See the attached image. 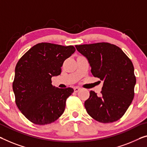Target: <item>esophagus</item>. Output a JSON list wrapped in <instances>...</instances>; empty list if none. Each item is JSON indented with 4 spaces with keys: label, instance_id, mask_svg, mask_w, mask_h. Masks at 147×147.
Segmentation results:
<instances>
[{
    "label": "esophagus",
    "instance_id": "obj_1",
    "mask_svg": "<svg viewBox=\"0 0 147 147\" xmlns=\"http://www.w3.org/2000/svg\"><path fill=\"white\" fill-rule=\"evenodd\" d=\"M80 90V88L76 87V88H74V92H78Z\"/></svg>",
    "mask_w": 147,
    "mask_h": 147
}]
</instances>
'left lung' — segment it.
<instances>
[{"instance_id": "1", "label": "left lung", "mask_w": 147, "mask_h": 147, "mask_svg": "<svg viewBox=\"0 0 147 147\" xmlns=\"http://www.w3.org/2000/svg\"><path fill=\"white\" fill-rule=\"evenodd\" d=\"M75 47L88 61L92 74L104 81L100 95L90 92L84 102L87 113L100 123L117 121L134 98L136 77L132 62L119 47L109 43Z\"/></svg>"}]
</instances>
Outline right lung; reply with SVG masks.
<instances>
[{
	"label": "right lung",
	"instance_id": "obj_1",
	"mask_svg": "<svg viewBox=\"0 0 147 147\" xmlns=\"http://www.w3.org/2000/svg\"><path fill=\"white\" fill-rule=\"evenodd\" d=\"M75 50L73 45L40 43L20 59L12 88L17 107L29 121L49 124L64 112L66 100L74 90L53 86L51 78L59 75L63 62Z\"/></svg>",
	"mask_w": 147,
	"mask_h": 147
}]
</instances>
